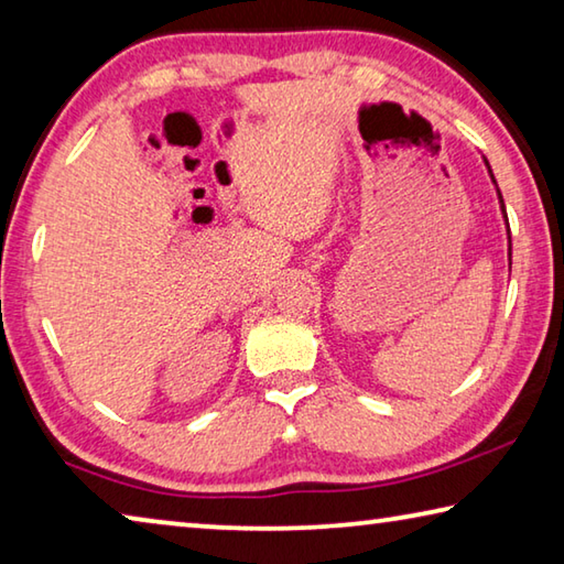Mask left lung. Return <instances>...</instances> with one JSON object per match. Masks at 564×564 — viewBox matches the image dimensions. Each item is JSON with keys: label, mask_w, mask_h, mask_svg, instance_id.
<instances>
[{"label": "left lung", "mask_w": 564, "mask_h": 564, "mask_svg": "<svg viewBox=\"0 0 564 564\" xmlns=\"http://www.w3.org/2000/svg\"><path fill=\"white\" fill-rule=\"evenodd\" d=\"M485 166H488V174H490V178H492V184H495V188H498V181H495V176H492V169H490V164H488V159H485ZM498 198H500V208H502V216H505V226H508V214H505V202H502V194H500V188H498ZM508 243H510V265H512V241H510V226H508Z\"/></svg>", "instance_id": "8db88e82"}]
</instances>
